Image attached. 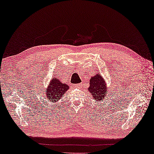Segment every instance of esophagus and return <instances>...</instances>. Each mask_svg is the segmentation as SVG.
Wrapping results in <instances>:
<instances>
[{"label":"esophagus","instance_id":"1","mask_svg":"<svg viewBox=\"0 0 154 154\" xmlns=\"http://www.w3.org/2000/svg\"><path fill=\"white\" fill-rule=\"evenodd\" d=\"M81 85H82V84H81V83H79V84L75 85V87H77V88H79V87H81Z\"/></svg>","mask_w":154,"mask_h":154}]
</instances>
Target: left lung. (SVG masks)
<instances>
[{
	"label": "left lung",
	"mask_w": 154,
	"mask_h": 154,
	"mask_svg": "<svg viewBox=\"0 0 154 154\" xmlns=\"http://www.w3.org/2000/svg\"><path fill=\"white\" fill-rule=\"evenodd\" d=\"M89 92L92 97L96 101H102L105 99L106 95L107 88L106 87V80L100 74H95L90 79Z\"/></svg>",
	"instance_id": "left-lung-1"
}]
</instances>
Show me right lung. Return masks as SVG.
Instances as JSON below:
<instances>
[{"instance_id":"1","label":"right lung","mask_w":154,"mask_h":154,"mask_svg":"<svg viewBox=\"0 0 154 154\" xmlns=\"http://www.w3.org/2000/svg\"><path fill=\"white\" fill-rule=\"evenodd\" d=\"M69 87V86H68L67 85L62 83L58 78L57 79L56 77H54L50 82L46 93H43L44 98H40L41 100L43 99L42 104H45V101H48L47 104L48 102H51L52 103L57 102L60 99H62L63 95L68 90Z\"/></svg>"}]
</instances>
